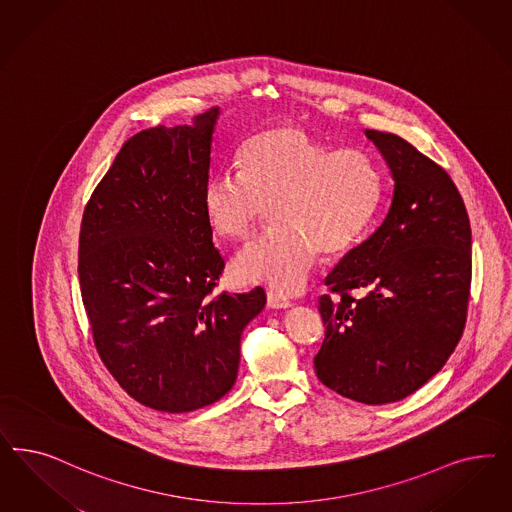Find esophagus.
<instances>
[{
	"label": "esophagus",
	"mask_w": 512,
	"mask_h": 512,
	"mask_svg": "<svg viewBox=\"0 0 512 512\" xmlns=\"http://www.w3.org/2000/svg\"><path fill=\"white\" fill-rule=\"evenodd\" d=\"M267 307L269 309H288L292 307L288 297L281 296L277 292H267Z\"/></svg>",
	"instance_id": "obj_1"
}]
</instances>
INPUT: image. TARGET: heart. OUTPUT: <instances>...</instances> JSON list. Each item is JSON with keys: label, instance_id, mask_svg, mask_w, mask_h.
<instances>
[{"label": "heart", "instance_id": "heart-1", "mask_svg": "<svg viewBox=\"0 0 512 512\" xmlns=\"http://www.w3.org/2000/svg\"><path fill=\"white\" fill-rule=\"evenodd\" d=\"M384 181L379 164L360 149H331L297 126L254 135L237 156V171L203 184V213L216 235L245 243L269 205L275 228L239 252L233 275L296 292L320 250L339 256L354 247L379 213Z\"/></svg>", "mask_w": 512, "mask_h": 512}]
</instances>
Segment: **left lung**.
<instances>
[{
  "label": "left lung",
  "mask_w": 512,
  "mask_h": 512,
  "mask_svg": "<svg viewBox=\"0 0 512 512\" xmlns=\"http://www.w3.org/2000/svg\"><path fill=\"white\" fill-rule=\"evenodd\" d=\"M390 167L382 224L326 277V337L316 377L365 405L411 396L462 337L471 288V226L441 165L394 133L365 130Z\"/></svg>",
  "instance_id": "8db88e82"
}]
</instances>
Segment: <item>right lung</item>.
<instances>
[{"mask_svg": "<svg viewBox=\"0 0 512 512\" xmlns=\"http://www.w3.org/2000/svg\"><path fill=\"white\" fill-rule=\"evenodd\" d=\"M218 115L133 135L81 224L79 281L99 356L135 401L162 413L230 392L241 333L265 305L262 288L213 296L224 258L201 194Z\"/></svg>", "mask_w": 512, "mask_h": 512, "instance_id": "obj_1", "label": "right lung"}]
</instances>
